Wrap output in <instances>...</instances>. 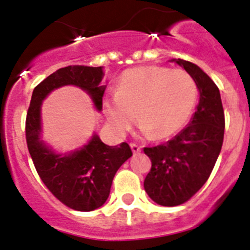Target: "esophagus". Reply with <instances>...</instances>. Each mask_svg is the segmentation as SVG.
<instances>
[{
	"mask_svg": "<svg viewBox=\"0 0 250 250\" xmlns=\"http://www.w3.org/2000/svg\"><path fill=\"white\" fill-rule=\"evenodd\" d=\"M130 147H131V150H132V152H134V154H139V152L141 151V147L139 146V145H136V144H134V143H131V144H130Z\"/></svg>",
	"mask_w": 250,
	"mask_h": 250,
	"instance_id": "1",
	"label": "esophagus"
}]
</instances>
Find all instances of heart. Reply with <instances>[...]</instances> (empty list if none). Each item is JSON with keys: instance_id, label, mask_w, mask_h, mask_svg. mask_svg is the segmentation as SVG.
<instances>
[{"instance_id": "1", "label": "heart", "mask_w": 250, "mask_h": 250, "mask_svg": "<svg viewBox=\"0 0 250 250\" xmlns=\"http://www.w3.org/2000/svg\"><path fill=\"white\" fill-rule=\"evenodd\" d=\"M198 100L195 80L184 70L141 66L121 75L114 98L104 103L112 126L125 132L139 116L143 135L167 139L190 119Z\"/></svg>"}]
</instances>
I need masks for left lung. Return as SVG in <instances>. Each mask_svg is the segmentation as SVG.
Masks as SVG:
<instances>
[{
	"instance_id": "left-lung-1",
	"label": "left lung",
	"mask_w": 250,
	"mask_h": 250,
	"mask_svg": "<svg viewBox=\"0 0 250 250\" xmlns=\"http://www.w3.org/2000/svg\"><path fill=\"white\" fill-rule=\"evenodd\" d=\"M195 80L199 104L190 123L167 144L144 147L151 169L144 180L147 195L156 204L175 207L189 200L207 183L222 150L224 110L219 89L198 65L170 60Z\"/></svg>"
}]
</instances>
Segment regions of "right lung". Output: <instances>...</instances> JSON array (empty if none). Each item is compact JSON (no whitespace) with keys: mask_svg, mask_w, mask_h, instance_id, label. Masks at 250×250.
Here are the masks:
<instances>
[{"mask_svg":"<svg viewBox=\"0 0 250 250\" xmlns=\"http://www.w3.org/2000/svg\"><path fill=\"white\" fill-rule=\"evenodd\" d=\"M104 67L67 66L59 68L35 87L26 118V141L35 167L43 184L57 199L79 211H91L105 204L112 179L132 155L126 143L104 144L94 132L87 144L59 152L42 139V103L54 90L76 86L89 95L95 109L103 110Z\"/></svg>","mask_w":250,"mask_h":250,"instance_id":"obj_1","label":"right lung"}]
</instances>
